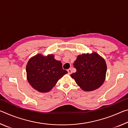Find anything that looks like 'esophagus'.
Segmentation results:
<instances>
[{
    "mask_svg": "<svg viewBox=\"0 0 128 128\" xmlns=\"http://www.w3.org/2000/svg\"><path fill=\"white\" fill-rule=\"evenodd\" d=\"M68 74H70L71 73H72V70H71L70 68L68 69Z\"/></svg>",
    "mask_w": 128,
    "mask_h": 128,
    "instance_id": "1",
    "label": "esophagus"
}]
</instances>
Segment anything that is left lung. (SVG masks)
<instances>
[{
  "label": "left lung",
  "instance_id": "left-lung-1",
  "mask_svg": "<svg viewBox=\"0 0 128 128\" xmlns=\"http://www.w3.org/2000/svg\"><path fill=\"white\" fill-rule=\"evenodd\" d=\"M73 66L77 70L70 76L85 92L97 89L105 81L107 64L105 60L96 52L77 56Z\"/></svg>",
  "mask_w": 128,
  "mask_h": 128
}]
</instances>
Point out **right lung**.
I'll return each mask as SVG.
<instances>
[{"mask_svg":"<svg viewBox=\"0 0 128 128\" xmlns=\"http://www.w3.org/2000/svg\"><path fill=\"white\" fill-rule=\"evenodd\" d=\"M54 56L52 54L45 56L38 54L28 62L26 66L28 81L39 92H50L58 80L68 73L62 69L61 62L55 59Z\"/></svg>","mask_w":128,"mask_h":128,"instance_id":"obj_1","label":"right lung"}]
</instances>
